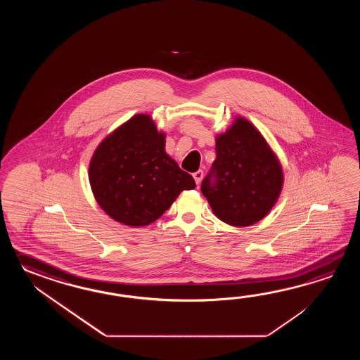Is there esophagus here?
Wrapping results in <instances>:
<instances>
[{"instance_id": "esophagus-1", "label": "esophagus", "mask_w": 360, "mask_h": 360, "mask_svg": "<svg viewBox=\"0 0 360 360\" xmlns=\"http://www.w3.org/2000/svg\"><path fill=\"white\" fill-rule=\"evenodd\" d=\"M193 177H194V180H195V184L199 185L200 181H202V179H203V171H202V169H198L197 172H194V174H193Z\"/></svg>"}]
</instances>
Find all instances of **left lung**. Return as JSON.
<instances>
[{
    "instance_id": "8db88e82",
    "label": "left lung",
    "mask_w": 360,
    "mask_h": 360,
    "mask_svg": "<svg viewBox=\"0 0 360 360\" xmlns=\"http://www.w3.org/2000/svg\"><path fill=\"white\" fill-rule=\"evenodd\" d=\"M283 183L282 165L266 139L238 115L228 130L216 136V160L200 191L217 219L245 228L271 211Z\"/></svg>"
}]
</instances>
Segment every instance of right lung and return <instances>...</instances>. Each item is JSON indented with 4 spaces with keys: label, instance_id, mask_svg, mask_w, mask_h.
Masks as SVG:
<instances>
[{
    "label": "right lung",
    "instance_id": "right-lung-1",
    "mask_svg": "<svg viewBox=\"0 0 360 360\" xmlns=\"http://www.w3.org/2000/svg\"><path fill=\"white\" fill-rule=\"evenodd\" d=\"M166 134L139 113L101 140L89 165L98 205L115 221L139 228L160 219L194 179L165 150Z\"/></svg>",
    "mask_w": 360,
    "mask_h": 360
}]
</instances>
